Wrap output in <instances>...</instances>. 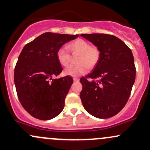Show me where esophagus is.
<instances>
[{"mask_svg":"<svg viewBox=\"0 0 150 150\" xmlns=\"http://www.w3.org/2000/svg\"><path fill=\"white\" fill-rule=\"evenodd\" d=\"M73 80H74V82H78L79 81V78H73Z\"/></svg>","mask_w":150,"mask_h":150,"instance_id":"obj_1","label":"esophagus"}]
</instances>
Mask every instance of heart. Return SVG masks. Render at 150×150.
<instances>
[{
	"mask_svg": "<svg viewBox=\"0 0 150 150\" xmlns=\"http://www.w3.org/2000/svg\"><path fill=\"white\" fill-rule=\"evenodd\" d=\"M67 48L72 55H78L76 59V65H70L64 70V74L72 77L84 75L96 66L100 61L101 52L97 46H91L88 41L83 39H77L67 45ZM57 58L62 66L69 65L71 56L66 47H60L57 52Z\"/></svg>",
	"mask_w": 150,
	"mask_h": 150,
	"instance_id": "b5f03b06",
	"label": "heart"
}]
</instances>
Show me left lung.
<instances>
[{
	"mask_svg": "<svg viewBox=\"0 0 150 150\" xmlns=\"http://www.w3.org/2000/svg\"><path fill=\"white\" fill-rule=\"evenodd\" d=\"M81 36L100 49L101 57L93 72L80 78V99L90 115L101 119L110 118L125 106L135 81L132 52L114 35L93 33Z\"/></svg>",
	"mask_w": 150,
	"mask_h": 150,
	"instance_id": "obj_1",
	"label": "left lung"
}]
</instances>
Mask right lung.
Here are the masks:
<instances>
[{
    "label": "right lung",
    "mask_w": 150,
    "mask_h": 150,
    "mask_svg": "<svg viewBox=\"0 0 150 150\" xmlns=\"http://www.w3.org/2000/svg\"><path fill=\"white\" fill-rule=\"evenodd\" d=\"M78 36L47 32L23 48L15 67L14 83L20 103L31 116L48 120L63 110L73 80L70 76L52 79L62 71L57 52Z\"/></svg>",
    "instance_id": "add662e5"
}]
</instances>
